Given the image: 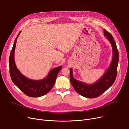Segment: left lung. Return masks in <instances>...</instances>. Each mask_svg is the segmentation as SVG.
<instances>
[{"label":"left lung","mask_w":129,"mask_h":129,"mask_svg":"<svg viewBox=\"0 0 129 129\" xmlns=\"http://www.w3.org/2000/svg\"><path fill=\"white\" fill-rule=\"evenodd\" d=\"M104 33L112 47L113 58L108 69L101 78L94 83L87 84L75 79L73 70L70 68L71 82L73 88L80 95L87 98H95L101 95L113 85L116 78L119 61L118 49L113 36L105 29H104Z\"/></svg>","instance_id":"8db88e82"}]
</instances>
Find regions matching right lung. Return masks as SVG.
I'll use <instances>...</instances> for the list:
<instances>
[{"label":"right lung","mask_w":129,"mask_h":129,"mask_svg":"<svg viewBox=\"0 0 129 129\" xmlns=\"http://www.w3.org/2000/svg\"><path fill=\"white\" fill-rule=\"evenodd\" d=\"M21 31L16 37L11 51L9 57V67L11 78L14 84L26 95L29 97H40L47 94L55 83L58 73L62 69L60 66L51 70L45 78L35 80L24 76L16 66L14 61V52L16 40Z\"/></svg>","instance_id":"right-lung-1"}]
</instances>
